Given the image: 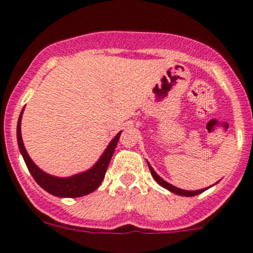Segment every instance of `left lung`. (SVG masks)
Listing matches in <instances>:
<instances>
[{"label": "left lung", "mask_w": 253, "mask_h": 253, "mask_svg": "<svg viewBox=\"0 0 253 253\" xmlns=\"http://www.w3.org/2000/svg\"><path fill=\"white\" fill-rule=\"evenodd\" d=\"M147 163H148V167H149V171H151V175L153 176L154 180L157 181V184L161 185V186H162V187H165V189H167V190H169V191H171V193L176 194V195H181V196H195V195H199V194L204 193L205 190H207V187H205V189H202V190H194V191H189V190L178 189V187H176V186H173V185L169 184V182H167V181L163 180L162 177H160V176H158L157 173H156V171H154V169H153V167H152L151 165H149L148 161H147ZM209 187H210V186H209ZM209 187H208V189H209Z\"/></svg>", "instance_id": "8db88e82"}]
</instances>
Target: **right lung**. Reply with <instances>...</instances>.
<instances>
[{"label": "right lung", "mask_w": 253, "mask_h": 253, "mask_svg": "<svg viewBox=\"0 0 253 253\" xmlns=\"http://www.w3.org/2000/svg\"><path fill=\"white\" fill-rule=\"evenodd\" d=\"M22 113H24V109H22L21 114L19 116V122H17V144H19V149L22 154V158L25 161L31 176L34 177V180L37 181L38 185L42 189L48 191L51 195L58 196V198H80V196L88 195V194L95 191L101 185L122 131H119L113 138V140L109 143V146L106 147V149L101 154L99 161L90 169L81 172V173H76V175L69 176V177H57V176L49 175L46 172L42 171L33 162V160L29 157L21 137Z\"/></svg>", "instance_id": "obj_1"}]
</instances>
